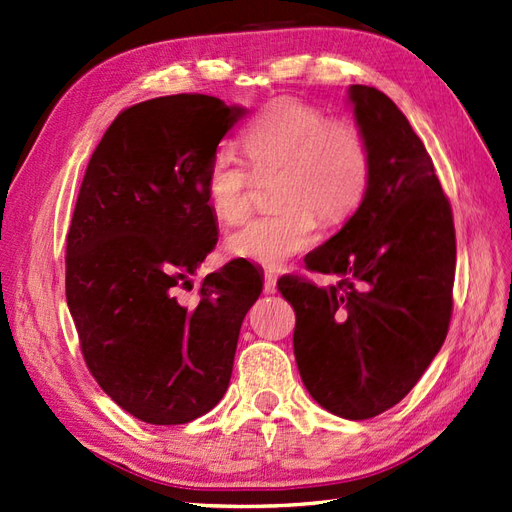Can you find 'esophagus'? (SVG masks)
<instances>
[{
  "label": "esophagus",
  "mask_w": 512,
  "mask_h": 512,
  "mask_svg": "<svg viewBox=\"0 0 512 512\" xmlns=\"http://www.w3.org/2000/svg\"><path fill=\"white\" fill-rule=\"evenodd\" d=\"M264 291H266V294H274V291H276V276L270 274V272L264 274Z\"/></svg>",
  "instance_id": "obj_1"
}]
</instances>
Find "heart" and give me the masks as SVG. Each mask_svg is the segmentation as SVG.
I'll use <instances>...</instances> for the list:
<instances>
[{"label":"heart","instance_id":"heart-1","mask_svg":"<svg viewBox=\"0 0 512 512\" xmlns=\"http://www.w3.org/2000/svg\"><path fill=\"white\" fill-rule=\"evenodd\" d=\"M255 171H274V210L246 221L227 238L233 257L279 268L306 251L319 218L339 225L352 216L371 184V148L364 130L298 98H279L261 109L242 133ZM206 197L223 223H238L251 203V171L229 150H216L206 169Z\"/></svg>","mask_w":512,"mask_h":512}]
</instances>
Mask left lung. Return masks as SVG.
Returning a JSON list of instances; mask_svg holds the SVG:
<instances>
[{"label": "left lung", "mask_w": 512, "mask_h": 512, "mask_svg": "<svg viewBox=\"0 0 512 512\" xmlns=\"http://www.w3.org/2000/svg\"><path fill=\"white\" fill-rule=\"evenodd\" d=\"M371 148V184L339 233L306 255L337 283L287 274L276 283L296 311L294 354L324 410L367 420L397 405L446 339L457 242L433 160L399 107L349 87Z\"/></svg>", "instance_id": "left-lung-1"}]
</instances>
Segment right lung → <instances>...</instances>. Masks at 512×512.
I'll return each mask as SVG.
<instances>
[{
	"label": "right lung",
	"mask_w": 512,
	"mask_h": 512,
	"mask_svg": "<svg viewBox=\"0 0 512 512\" xmlns=\"http://www.w3.org/2000/svg\"><path fill=\"white\" fill-rule=\"evenodd\" d=\"M246 115L206 94H175L122 111L85 169L66 238V300L98 386L150 425H184L223 399L244 315L264 281L229 261L175 287L212 253L216 218L206 169Z\"/></svg>",
	"instance_id": "1"
}]
</instances>
